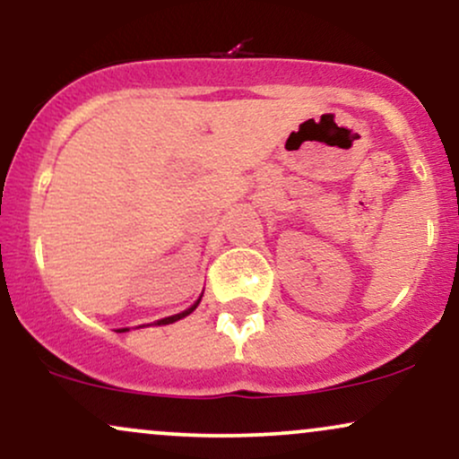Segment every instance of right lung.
Segmentation results:
<instances>
[{
    "label": "right lung",
    "instance_id": "1",
    "mask_svg": "<svg viewBox=\"0 0 459 459\" xmlns=\"http://www.w3.org/2000/svg\"><path fill=\"white\" fill-rule=\"evenodd\" d=\"M198 302H200V299H198ZM198 302H196V304H194V307H192V308L183 310V313H178V315H172V317H166V319H160V321H157V325H166V324H172V321H178V319L187 317V315H189V313H192V310L198 307ZM118 332H125V330H118Z\"/></svg>",
    "mask_w": 459,
    "mask_h": 459
}]
</instances>
